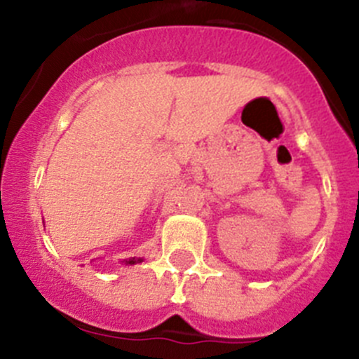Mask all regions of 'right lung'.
Returning <instances> with one entry per match:
<instances>
[{
    "label": "right lung",
    "instance_id": "1",
    "mask_svg": "<svg viewBox=\"0 0 359 359\" xmlns=\"http://www.w3.org/2000/svg\"><path fill=\"white\" fill-rule=\"evenodd\" d=\"M138 261H142L140 257H138V259H137V257H131V259H126V261H124V263H126V264H135V263H138Z\"/></svg>",
    "mask_w": 359,
    "mask_h": 359
}]
</instances>
